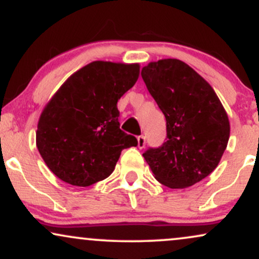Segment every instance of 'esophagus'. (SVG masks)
Returning <instances> with one entry per match:
<instances>
[{
	"instance_id": "obj_1",
	"label": "esophagus",
	"mask_w": 259,
	"mask_h": 259,
	"mask_svg": "<svg viewBox=\"0 0 259 259\" xmlns=\"http://www.w3.org/2000/svg\"><path fill=\"white\" fill-rule=\"evenodd\" d=\"M145 145H146V139H145L144 135H140L138 138V146L139 148H144Z\"/></svg>"
}]
</instances>
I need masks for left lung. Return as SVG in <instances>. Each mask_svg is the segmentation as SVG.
<instances>
[{"mask_svg":"<svg viewBox=\"0 0 259 259\" xmlns=\"http://www.w3.org/2000/svg\"><path fill=\"white\" fill-rule=\"evenodd\" d=\"M141 76L167 120V141L142 156L160 184L192 186L214 170L227 148V112L212 86L179 59L151 62Z\"/></svg>","mask_w":259,"mask_h":259,"instance_id":"1","label":"left lung"}]
</instances>
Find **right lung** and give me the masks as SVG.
Here are the masks:
<instances>
[{
	"label": "right lung",
	"instance_id": "obj_1",
	"mask_svg": "<svg viewBox=\"0 0 259 259\" xmlns=\"http://www.w3.org/2000/svg\"><path fill=\"white\" fill-rule=\"evenodd\" d=\"M139 64L96 61L74 73L38 119L36 146L56 177L90 186L114 170L121 151L138 145L119 127L118 100L135 85Z\"/></svg>",
	"mask_w": 259,
	"mask_h": 259
}]
</instances>
